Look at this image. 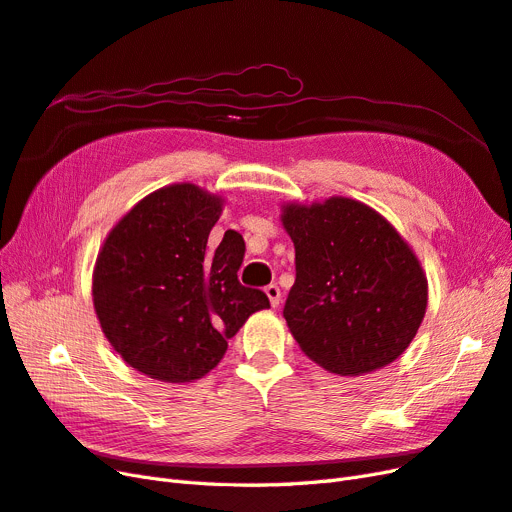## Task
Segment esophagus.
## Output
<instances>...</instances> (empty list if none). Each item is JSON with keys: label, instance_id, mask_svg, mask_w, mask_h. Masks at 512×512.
Listing matches in <instances>:
<instances>
[{"label": "esophagus", "instance_id": "1", "mask_svg": "<svg viewBox=\"0 0 512 512\" xmlns=\"http://www.w3.org/2000/svg\"><path fill=\"white\" fill-rule=\"evenodd\" d=\"M265 292H267V297H269V301H271L273 307L280 305V301H282V290H280V286H277V284H269V286L265 288Z\"/></svg>", "mask_w": 512, "mask_h": 512}]
</instances>
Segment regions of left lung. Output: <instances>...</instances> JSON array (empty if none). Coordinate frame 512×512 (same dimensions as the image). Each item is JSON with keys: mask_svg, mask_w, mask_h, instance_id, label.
I'll list each match as a JSON object with an SVG mask.
<instances>
[{"mask_svg": "<svg viewBox=\"0 0 512 512\" xmlns=\"http://www.w3.org/2000/svg\"><path fill=\"white\" fill-rule=\"evenodd\" d=\"M294 286L284 318L320 367L361 376L393 363L427 309L421 265L380 213L350 198L286 205Z\"/></svg>", "mask_w": 512, "mask_h": 512, "instance_id": "obj_1", "label": "left lung"}]
</instances>
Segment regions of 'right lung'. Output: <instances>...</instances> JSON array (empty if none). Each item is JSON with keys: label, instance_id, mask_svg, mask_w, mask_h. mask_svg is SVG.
<instances>
[{"label": "right lung", "instance_id": "1", "mask_svg": "<svg viewBox=\"0 0 512 512\" xmlns=\"http://www.w3.org/2000/svg\"><path fill=\"white\" fill-rule=\"evenodd\" d=\"M220 213V198L192 183L170 185L143 198L98 254L94 307L102 331L149 378H203L243 322L271 305L265 292L239 282V232L228 230L207 252Z\"/></svg>", "mask_w": 512, "mask_h": 512}]
</instances>
